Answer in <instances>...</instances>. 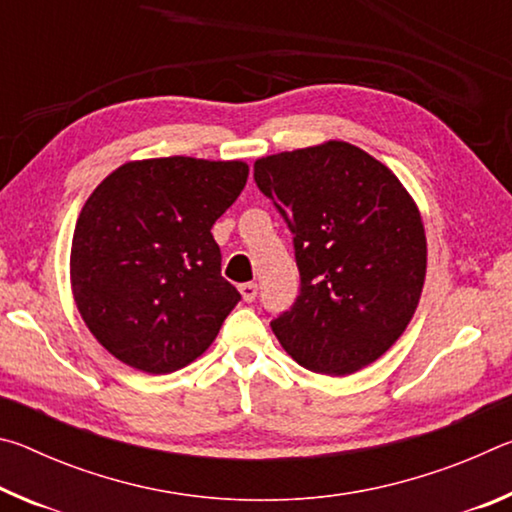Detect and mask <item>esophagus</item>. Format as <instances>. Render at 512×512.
Returning <instances> with one entry per match:
<instances>
[{"mask_svg": "<svg viewBox=\"0 0 512 512\" xmlns=\"http://www.w3.org/2000/svg\"><path fill=\"white\" fill-rule=\"evenodd\" d=\"M239 291H241V298H244L246 302H253V300L257 298V284H255V282L241 284Z\"/></svg>", "mask_w": 512, "mask_h": 512, "instance_id": "obj_1", "label": "esophagus"}]
</instances>
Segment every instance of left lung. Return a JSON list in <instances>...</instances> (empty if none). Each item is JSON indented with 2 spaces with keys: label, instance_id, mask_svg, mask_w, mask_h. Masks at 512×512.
I'll use <instances>...</instances> for the list:
<instances>
[{
  "label": "left lung",
  "instance_id": "1",
  "mask_svg": "<svg viewBox=\"0 0 512 512\" xmlns=\"http://www.w3.org/2000/svg\"><path fill=\"white\" fill-rule=\"evenodd\" d=\"M255 183L293 232L300 296L271 320L302 368L352 375L400 339L420 302L427 237L395 173L329 140L255 162Z\"/></svg>",
  "mask_w": 512,
  "mask_h": 512
}]
</instances>
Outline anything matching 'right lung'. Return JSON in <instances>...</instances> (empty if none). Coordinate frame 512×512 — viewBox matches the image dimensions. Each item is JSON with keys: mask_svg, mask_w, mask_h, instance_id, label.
Segmentation results:
<instances>
[{"mask_svg": "<svg viewBox=\"0 0 512 512\" xmlns=\"http://www.w3.org/2000/svg\"><path fill=\"white\" fill-rule=\"evenodd\" d=\"M248 180L241 160L151 158L103 178L79 214L74 302L112 357L149 375L185 368L241 300L221 275L216 219Z\"/></svg>", "mask_w": 512, "mask_h": 512, "instance_id": "obj_1", "label": "right lung"}]
</instances>
